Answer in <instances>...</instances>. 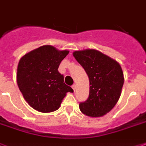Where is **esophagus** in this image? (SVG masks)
<instances>
[{
    "label": "esophagus",
    "instance_id": "esophagus-1",
    "mask_svg": "<svg viewBox=\"0 0 146 146\" xmlns=\"http://www.w3.org/2000/svg\"><path fill=\"white\" fill-rule=\"evenodd\" d=\"M72 89L74 90V91H75V89H76V85L74 84L73 86H72Z\"/></svg>",
    "mask_w": 146,
    "mask_h": 146
}]
</instances>
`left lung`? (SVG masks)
<instances>
[{
	"mask_svg": "<svg viewBox=\"0 0 146 146\" xmlns=\"http://www.w3.org/2000/svg\"><path fill=\"white\" fill-rule=\"evenodd\" d=\"M90 80V94L79 104L80 111L90 117H101L111 111L121 95L124 77L120 64L96 49L75 51Z\"/></svg>",
	"mask_w": 146,
	"mask_h": 146,
	"instance_id": "8db88e82",
	"label": "left lung"
}]
</instances>
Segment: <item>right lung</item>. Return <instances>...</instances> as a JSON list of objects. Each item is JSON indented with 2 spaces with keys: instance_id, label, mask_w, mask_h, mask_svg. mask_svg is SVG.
<instances>
[{
  "instance_id": "obj_1",
  "label": "right lung",
  "mask_w": 146,
  "mask_h": 146,
  "mask_svg": "<svg viewBox=\"0 0 146 146\" xmlns=\"http://www.w3.org/2000/svg\"><path fill=\"white\" fill-rule=\"evenodd\" d=\"M69 53L52 45H42L19 60L16 81L29 105L40 112H52L60 107L68 92L73 90L64 82L58 71L60 62Z\"/></svg>"
}]
</instances>
